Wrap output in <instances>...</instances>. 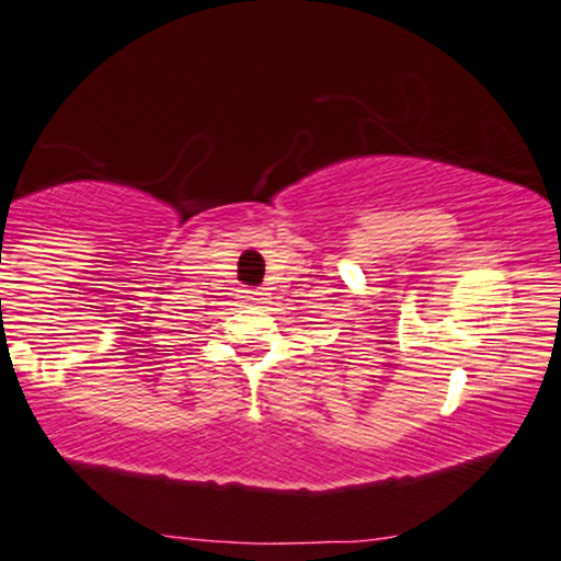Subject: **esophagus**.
Listing matches in <instances>:
<instances>
[{
    "label": "esophagus",
    "mask_w": 561,
    "mask_h": 561,
    "mask_svg": "<svg viewBox=\"0 0 561 561\" xmlns=\"http://www.w3.org/2000/svg\"><path fill=\"white\" fill-rule=\"evenodd\" d=\"M244 293H248V295H244V298H248V300H261V289H244Z\"/></svg>",
    "instance_id": "obj_1"
}]
</instances>
